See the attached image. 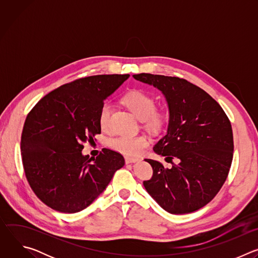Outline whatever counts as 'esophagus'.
<instances>
[{
	"label": "esophagus",
	"mask_w": 258,
	"mask_h": 258,
	"mask_svg": "<svg viewBox=\"0 0 258 258\" xmlns=\"http://www.w3.org/2000/svg\"><path fill=\"white\" fill-rule=\"evenodd\" d=\"M124 160H125V163H133V162L139 161V158H134V157L125 156V157H124Z\"/></svg>",
	"instance_id": "esophagus-1"
}]
</instances>
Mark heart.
<instances>
[{
  "instance_id": "heart-1",
  "label": "heart",
  "mask_w": 258,
  "mask_h": 258,
  "mask_svg": "<svg viewBox=\"0 0 258 258\" xmlns=\"http://www.w3.org/2000/svg\"><path fill=\"white\" fill-rule=\"evenodd\" d=\"M123 104L141 120L145 126L151 131H160L167 119L165 109L155 108V100L143 90H132L122 97ZM112 106L109 102H104L99 110L98 121L103 131H108L111 124ZM149 145V139L145 135L127 136L120 135L109 141V146L121 154L127 156H138Z\"/></svg>"
}]
</instances>
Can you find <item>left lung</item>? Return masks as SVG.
I'll return each instance as SVG.
<instances>
[{
    "label": "left lung",
    "mask_w": 258,
    "mask_h": 258,
    "mask_svg": "<svg viewBox=\"0 0 258 258\" xmlns=\"http://www.w3.org/2000/svg\"><path fill=\"white\" fill-rule=\"evenodd\" d=\"M134 78L152 85L166 98L169 109L167 134L154 152L178 163L165 168L145 159L153 169L144 187L166 211L183 214L209 203L225 183L233 160L231 121L224 109L204 90L175 77L140 73Z\"/></svg>",
    "instance_id": "1"
}]
</instances>
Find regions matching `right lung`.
<instances>
[{"label":"right lung","mask_w":258,"mask_h":258,"mask_svg":"<svg viewBox=\"0 0 258 258\" xmlns=\"http://www.w3.org/2000/svg\"><path fill=\"white\" fill-rule=\"evenodd\" d=\"M128 75H101L65 84L43 97L26 116L21 158L33 193L52 209L76 213L87 208L124 165L116 151L103 148L84 156L85 143L101 134L99 110Z\"/></svg>","instance_id":"right-lung-1"}]
</instances>
